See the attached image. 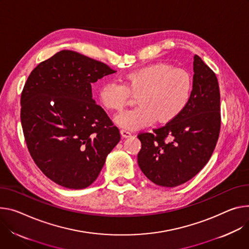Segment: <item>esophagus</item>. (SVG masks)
<instances>
[{
	"mask_svg": "<svg viewBox=\"0 0 249 249\" xmlns=\"http://www.w3.org/2000/svg\"><path fill=\"white\" fill-rule=\"evenodd\" d=\"M120 133H121L123 138H128V137H131V136H132V133H131L130 131H128V130H125V129H122V130L120 131Z\"/></svg>",
	"mask_w": 249,
	"mask_h": 249,
	"instance_id": "1",
	"label": "esophagus"
}]
</instances>
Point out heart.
<instances>
[{
  "instance_id": "b5f03b06",
  "label": "heart",
  "mask_w": 249,
  "mask_h": 249,
  "mask_svg": "<svg viewBox=\"0 0 249 249\" xmlns=\"http://www.w3.org/2000/svg\"><path fill=\"white\" fill-rule=\"evenodd\" d=\"M192 92V78L180 69L168 63H154L129 72L124 82L111 80L98 91L101 104L113 111L122 110L131 94L138 95L139 107L124 111L116 116V123L128 130L153 124L157 119L168 123L186 108Z\"/></svg>"
}]
</instances>
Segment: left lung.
<instances>
[{"instance_id":"8db88e82","label":"left lung","mask_w":249,"mask_h":249,"mask_svg":"<svg viewBox=\"0 0 249 249\" xmlns=\"http://www.w3.org/2000/svg\"><path fill=\"white\" fill-rule=\"evenodd\" d=\"M220 130V94L215 73L194 56L193 90L186 108L173 121L140 133L138 165L154 184L174 188L207 165Z\"/></svg>"}]
</instances>
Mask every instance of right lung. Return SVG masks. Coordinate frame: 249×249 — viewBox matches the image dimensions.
<instances>
[{"instance_id":"1","label":"right lung","mask_w":249,"mask_h":249,"mask_svg":"<svg viewBox=\"0 0 249 249\" xmlns=\"http://www.w3.org/2000/svg\"><path fill=\"white\" fill-rule=\"evenodd\" d=\"M116 72L98 60L61 51L31 72L20 96V121L39 170L67 189L91 185L119 129L92 98L91 84Z\"/></svg>"}]
</instances>
